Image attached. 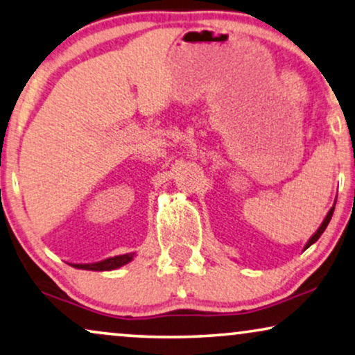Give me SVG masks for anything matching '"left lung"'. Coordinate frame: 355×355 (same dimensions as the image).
<instances>
[{"label": "left lung", "mask_w": 355, "mask_h": 355, "mask_svg": "<svg viewBox=\"0 0 355 355\" xmlns=\"http://www.w3.org/2000/svg\"><path fill=\"white\" fill-rule=\"evenodd\" d=\"M333 212H334V207H331V209H329V212H328V216H327V218H325V220H323V223H322V225H320V228H318V230H317V233H315V234H313V236H312L311 239H309V243L306 244V249H307L309 246H311V244H313V243H315V241H317V239L322 236V233H323V232H325V228L328 227V223H329V220H331V216H333Z\"/></svg>", "instance_id": "obj_1"}]
</instances>
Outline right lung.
<instances>
[{"instance_id":"add662e5","label":"right lung","mask_w":355,"mask_h":355,"mask_svg":"<svg viewBox=\"0 0 355 355\" xmlns=\"http://www.w3.org/2000/svg\"><path fill=\"white\" fill-rule=\"evenodd\" d=\"M132 259L133 254H123V256H116L96 263H72V267L83 268V270H114V268L125 266V263H128Z\"/></svg>"}]
</instances>
